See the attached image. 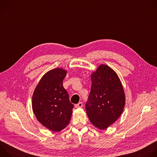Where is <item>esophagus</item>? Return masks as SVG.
I'll return each instance as SVG.
<instances>
[{"label": "esophagus", "instance_id": "esophagus-1", "mask_svg": "<svg viewBox=\"0 0 157 157\" xmlns=\"http://www.w3.org/2000/svg\"><path fill=\"white\" fill-rule=\"evenodd\" d=\"M75 107L76 108H81V107H83V103H82V102H80V103L76 104V105H75Z\"/></svg>", "mask_w": 157, "mask_h": 157}]
</instances>
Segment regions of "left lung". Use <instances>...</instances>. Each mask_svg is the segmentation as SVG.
<instances>
[{
  "label": "left lung",
  "instance_id": "obj_1",
  "mask_svg": "<svg viewBox=\"0 0 157 157\" xmlns=\"http://www.w3.org/2000/svg\"><path fill=\"white\" fill-rule=\"evenodd\" d=\"M91 81L86 112L95 127L105 130L115 123L124 111V89L117 74L105 64L100 65L92 73Z\"/></svg>",
  "mask_w": 157,
  "mask_h": 157
}]
</instances>
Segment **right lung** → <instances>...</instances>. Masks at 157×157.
I'll return each instance as SVG.
<instances>
[{
	"instance_id": "add662e5",
	"label": "right lung",
	"mask_w": 157,
	"mask_h": 157,
	"mask_svg": "<svg viewBox=\"0 0 157 157\" xmlns=\"http://www.w3.org/2000/svg\"><path fill=\"white\" fill-rule=\"evenodd\" d=\"M67 74L66 70L59 67L50 70L42 76L32 95L35 116L43 126L55 132L68 125L74 108L63 86Z\"/></svg>"
}]
</instances>
